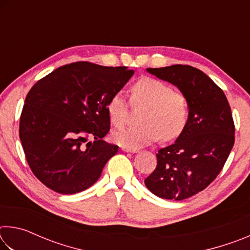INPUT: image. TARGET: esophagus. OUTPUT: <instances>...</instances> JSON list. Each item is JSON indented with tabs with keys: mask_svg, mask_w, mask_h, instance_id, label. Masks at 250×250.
I'll list each match as a JSON object with an SVG mask.
<instances>
[{
	"mask_svg": "<svg viewBox=\"0 0 250 250\" xmlns=\"http://www.w3.org/2000/svg\"><path fill=\"white\" fill-rule=\"evenodd\" d=\"M121 149H122V151H125V152H132V153L138 152V149H128V147H125V146H122Z\"/></svg>",
	"mask_w": 250,
	"mask_h": 250,
	"instance_id": "obj_1",
	"label": "esophagus"
}]
</instances>
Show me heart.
Wrapping results in <instances>:
<instances>
[{
  "label": "heart",
  "mask_w": 250,
  "mask_h": 250,
  "mask_svg": "<svg viewBox=\"0 0 250 250\" xmlns=\"http://www.w3.org/2000/svg\"><path fill=\"white\" fill-rule=\"evenodd\" d=\"M135 104L149 105L142 118L145 125L125 126L111 134L112 141L128 149H139L159 140L171 141L184 132L189 118V104L186 97L176 92L159 79L145 77L139 79L131 88ZM107 112L111 124L121 126L125 124L129 113L128 100L121 92L109 99Z\"/></svg>",
  "instance_id": "obj_1"
}]
</instances>
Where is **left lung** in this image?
I'll list each match as a JSON object with an SVG mask.
<instances>
[{
    "label": "left lung",
    "mask_w": 250,
    "mask_h": 250,
    "mask_svg": "<svg viewBox=\"0 0 250 250\" xmlns=\"http://www.w3.org/2000/svg\"><path fill=\"white\" fill-rule=\"evenodd\" d=\"M176 86L188 100V125L173 145L160 149L155 170L145 180L156 196L182 201L206 188L225 166L235 142V125L224 91L188 65L147 68Z\"/></svg>",
    "instance_id": "left-lung-1"
}]
</instances>
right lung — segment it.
<instances>
[{
  "label": "right lung",
  "mask_w": 250,
  "mask_h": 250,
  "mask_svg": "<svg viewBox=\"0 0 250 250\" xmlns=\"http://www.w3.org/2000/svg\"><path fill=\"white\" fill-rule=\"evenodd\" d=\"M133 73L124 66L77 62L55 69L31 88L20 118V139L42 183L61 194L96 183L118 152V146L103 140L110 130L107 104Z\"/></svg>",
  "instance_id": "right-lung-1"
}]
</instances>
